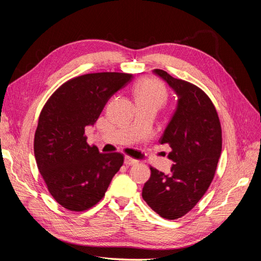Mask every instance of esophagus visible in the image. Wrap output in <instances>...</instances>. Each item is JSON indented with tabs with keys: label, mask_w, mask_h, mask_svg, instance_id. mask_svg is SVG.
I'll return each mask as SVG.
<instances>
[{
	"label": "esophagus",
	"mask_w": 261,
	"mask_h": 261,
	"mask_svg": "<svg viewBox=\"0 0 261 261\" xmlns=\"http://www.w3.org/2000/svg\"><path fill=\"white\" fill-rule=\"evenodd\" d=\"M124 163H125L126 165H134V164L138 163V160L134 159V158H130V156H125V161H124Z\"/></svg>",
	"instance_id": "esophagus-1"
}]
</instances>
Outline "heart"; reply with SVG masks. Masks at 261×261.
Masks as SVG:
<instances>
[{"instance_id": "b5f03b06", "label": "heart", "mask_w": 261, "mask_h": 261, "mask_svg": "<svg viewBox=\"0 0 261 261\" xmlns=\"http://www.w3.org/2000/svg\"><path fill=\"white\" fill-rule=\"evenodd\" d=\"M134 94L137 102L153 103L158 108L161 107L168 98L167 88L156 78H146L138 83L134 89Z\"/></svg>"}]
</instances>
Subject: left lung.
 I'll list each match as a JSON object with an SVG mask.
<instances>
[{
  "mask_svg": "<svg viewBox=\"0 0 261 261\" xmlns=\"http://www.w3.org/2000/svg\"><path fill=\"white\" fill-rule=\"evenodd\" d=\"M153 73L178 96L176 111L160 138L161 144L171 147L169 158L174 164L170 175L150 167L143 198L160 217L175 220L191 211L208 191L222 151V129L215 105L199 87L162 69Z\"/></svg>",
  "mask_w": 261,
  "mask_h": 261,
  "instance_id": "1",
  "label": "left lung"
}]
</instances>
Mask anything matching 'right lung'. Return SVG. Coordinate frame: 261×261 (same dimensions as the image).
<instances>
[{"label": "right lung", "instance_id": "1", "mask_svg": "<svg viewBox=\"0 0 261 261\" xmlns=\"http://www.w3.org/2000/svg\"><path fill=\"white\" fill-rule=\"evenodd\" d=\"M132 80V74L115 72L77 76L61 85L43 106L35 156L48 191L63 208H92L123 165V153H100L87 144L85 128L96 123L108 100Z\"/></svg>", "mask_w": 261, "mask_h": 261}]
</instances>
